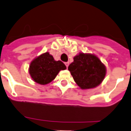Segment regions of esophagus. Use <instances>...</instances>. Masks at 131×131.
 <instances>
[{
  "label": "esophagus",
  "instance_id": "1",
  "mask_svg": "<svg viewBox=\"0 0 131 131\" xmlns=\"http://www.w3.org/2000/svg\"><path fill=\"white\" fill-rule=\"evenodd\" d=\"M69 64V62H65V65H66V67H67V68L68 67Z\"/></svg>",
  "mask_w": 131,
  "mask_h": 131
}]
</instances>
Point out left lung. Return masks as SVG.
I'll return each mask as SVG.
<instances>
[{
    "label": "left lung",
    "mask_w": 131,
    "mask_h": 131,
    "mask_svg": "<svg viewBox=\"0 0 131 131\" xmlns=\"http://www.w3.org/2000/svg\"><path fill=\"white\" fill-rule=\"evenodd\" d=\"M77 84L81 89L95 88L104 79L106 67L95 55L79 54L74 57V62L68 67Z\"/></svg>",
    "instance_id": "1"
}]
</instances>
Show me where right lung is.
Here are the masks:
<instances>
[{
	"label": "right lung",
	"instance_id": "1",
	"mask_svg": "<svg viewBox=\"0 0 131 131\" xmlns=\"http://www.w3.org/2000/svg\"><path fill=\"white\" fill-rule=\"evenodd\" d=\"M65 64L61 61H55L49 52L40 54L31 62L29 74L35 82L46 85L54 79L61 70L66 69Z\"/></svg>",
	"mask_w": 131,
	"mask_h": 131
}]
</instances>
